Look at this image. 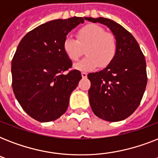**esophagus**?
<instances>
[{
    "label": "esophagus",
    "instance_id": "obj_1",
    "mask_svg": "<svg viewBox=\"0 0 158 158\" xmlns=\"http://www.w3.org/2000/svg\"><path fill=\"white\" fill-rule=\"evenodd\" d=\"M81 75H82V77L84 78V79L87 78V73H86V72H82Z\"/></svg>",
    "mask_w": 158,
    "mask_h": 158
}]
</instances>
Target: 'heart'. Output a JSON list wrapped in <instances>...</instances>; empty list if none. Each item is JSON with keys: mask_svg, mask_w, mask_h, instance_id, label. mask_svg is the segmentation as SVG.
Instances as JSON below:
<instances>
[{"mask_svg": "<svg viewBox=\"0 0 158 158\" xmlns=\"http://www.w3.org/2000/svg\"><path fill=\"white\" fill-rule=\"evenodd\" d=\"M87 56L74 67L79 70H90L99 66L106 67L111 63L117 52V43L112 34L97 24H89L80 28L76 39L67 36L63 43V50L71 61H77L84 54Z\"/></svg>", "mask_w": 158, "mask_h": 158, "instance_id": "obj_1", "label": "heart"}]
</instances>
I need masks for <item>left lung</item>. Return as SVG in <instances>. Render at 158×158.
<instances>
[{
    "instance_id": "left-lung-1",
    "label": "left lung",
    "mask_w": 158,
    "mask_h": 158,
    "mask_svg": "<svg viewBox=\"0 0 158 158\" xmlns=\"http://www.w3.org/2000/svg\"><path fill=\"white\" fill-rule=\"evenodd\" d=\"M86 19L107 26L117 43L111 63L101 71L88 74L91 82L89 97L92 110L106 121L125 120L139 106L146 89L144 56L132 34L120 24L102 17Z\"/></svg>"
}]
</instances>
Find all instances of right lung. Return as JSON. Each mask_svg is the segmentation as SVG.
Returning a JSON list of instances; mask_svg holds the SVG:
<instances>
[{
  "instance_id": "1",
  "label": "right lung",
  "mask_w": 158,
  "mask_h": 158,
  "mask_svg": "<svg viewBox=\"0 0 158 158\" xmlns=\"http://www.w3.org/2000/svg\"><path fill=\"white\" fill-rule=\"evenodd\" d=\"M86 17L55 19L26 34L11 62L12 88L23 110L40 122L60 117L69 96L82 79L80 71L69 70L72 61L64 50L67 34Z\"/></svg>"
}]
</instances>
